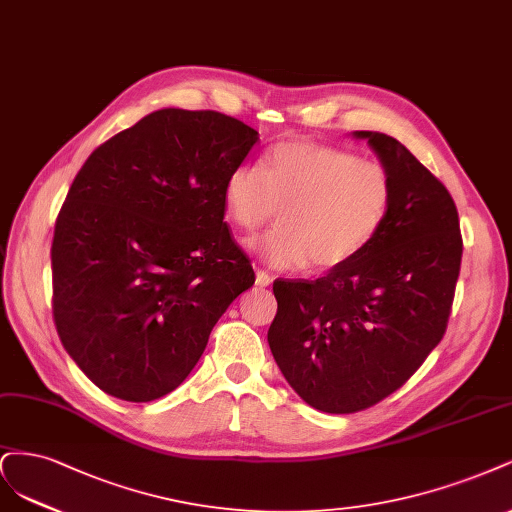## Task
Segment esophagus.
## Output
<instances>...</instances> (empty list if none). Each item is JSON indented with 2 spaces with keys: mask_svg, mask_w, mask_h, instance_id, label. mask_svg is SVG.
Returning a JSON list of instances; mask_svg holds the SVG:
<instances>
[{
  "mask_svg": "<svg viewBox=\"0 0 512 512\" xmlns=\"http://www.w3.org/2000/svg\"><path fill=\"white\" fill-rule=\"evenodd\" d=\"M255 280H257V285H259V287H268V285H272V276H270L266 270H257Z\"/></svg>",
  "mask_w": 512,
  "mask_h": 512,
  "instance_id": "obj_1",
  "label": "esophagus"
}]
</instances>
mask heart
I'll use <instances>...</instances> for the list:
<instances>
[{"label":"heart","instance_id":"obj_1","mask_svg":"<svg viewBox=\"0 0 512 512\" xmlns=\"http://www.w3.org/2000/svg\"><path fill=\"white\" fill-rule=\"evenodd\" d=\"M393 202V178L381 161L317 142H283L261 166L244 161L227 174L223 206L246 234L280 225L257 249L280 270H334L364 253Z\"/></svg>","mask_w":512,"mask_h":512}]
</instances>
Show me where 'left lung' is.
<instances>
[{"mask_svg": "<svg viewBox=\"0 0 512 512\" xmlns=\"http://www.w3.org/2000/svg\"><path fill=\"white\" fill-rule=\"evenodd\" d=\"M366 138L393 178L368 249L317 280L280 278L268 329L276 364L312 408L349 415L398 391L447 332L461 266L451 193L404 144Z\"/></svg>", "mask_w": 512, "mask_h": 512, "instance_id": "obj_1", "label": "left lung"}]
</instances>
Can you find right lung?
I'll list each match as a JSON object with an SVG mask.
<instances>
[{"label":"right lung","mask_w":512,"mask_h":512,"mask_svg":"<svg viewBox=\"0 0 512 512\" xmlns=\"http://www.w3.org/2000/svg\"><path fill=\"white\" fill-rule=\"evenodd\" d=\"M259 134L214 110L163 108L100 144L59 210L53 319L63 349L125 402L174 391L214 323L251 289L223 185Z\"/></svg>","instance_id":"add662e5"}]
</instances>
